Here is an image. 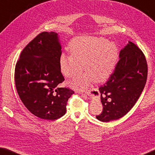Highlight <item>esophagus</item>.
Instances as JSON below:
<instances>
[{"instance_id":"obj_1","label":"esophagus","mask_w":155,"mask_h":155,"mask_svg":"<svg viewBox=\"0 0 155 155\" xmlns=\"http://www.w3.org/2000/svg\"><path fill=\"white\" fill-rule=\"evenodd\" d=\"M91 94V90H89V91H87V93H86V94H82V95H84V96H87V95H89V96H90V94Z\"/></svg>"}]
</instances>
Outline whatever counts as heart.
<instances>
[{
  "label": "heart",
  "mask_w": 155,
  "mask_h": 155,
  "mask_svg": "<svg viewBox=\"0 0 155 155\" xmlns=\"http://www.w3.org/2000/svg\"><path fill=\"white\" fill-rule=\"evenodd\" d=\"M72 54L63 52L59 58L62 74L73 78L80 75L85 67L87 74L73 81L72 87L84 90L94 81L102 83L108 79L114 72L118 59L116 45L103 38L78 37L70 44Z\"/></svg>",
  "instance_id": "heart-1"
}]
</instances>
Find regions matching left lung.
Wrapping results in <instances>:
<instances>
[{
  "instance_id": "1",
  "label": "left lung",
  "mask_w": 155,
  "mask_h": 155,
  "mask_svg": "<svg viewBox=\"0 0 155 155\" xmlns=\"http://www.w3.org/2000/svg\"><path fill=\"white\" fill-rule=\"evenodd\" d=\"M120 58L108 81L99 87L103 107L101 114L96 115L100 121L107 122L124 116L135 105L145 87L148 65L141 50L128 41L120 51Z\"/></svg>"
}]
</instances>
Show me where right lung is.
Returning a JSON list of instances; mask_svg holds the SVG:
<instances>
[{"mask_svg": "<svg viewBox=\"0 0 155 155\" xmlns=\"http://www.w3.org/2000/svg\"><path fill=\"white\" fill-rule=\"evenodd\" d=\"M61 54L58 34L44 31L25 46L15 64L18 96L28 111L41 119L62 117L74 93L71 89L59 87L64 81L59 65Z\"/></svg>", "mask_w": 155, "mask_h": 155, "instance_id": "add662e5", "label": "right lung"}]
</instances>
